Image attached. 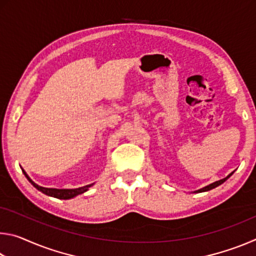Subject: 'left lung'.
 Here are the masks:
<instances>
[{"instance_id":"left-lung-1","label":"left lung","mask_w":256,"mask_h":256,"mask_svg":"<svg viewBox=\"0 0 256 256\" xmlns=\"http://www.w3.org/2000/svg\"><path fill=\"white\" fill-rule=\"evenodd\" d=\"M232 174H229L227 177H224V178H222V180H216V182H214V183H212V184H210V185H208V186H206V188H201V190H196V193H200V192H206V190H212V188H216V186H219V185H222L224 182H226L229 177H230L232 175Z\"/></svg>"}]
</instances>
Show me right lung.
Wrapping results in <instances>:
<instances>
[{"mask_svg": "<svg viewBox=\"0 0 256 256\" xmlns=\"http://www.w3.org/2000/svg\"><path fill=\"white\" fill-rule=\"evenodd\" d=\"M24 176L27 177V180L32 183L34 188H36L38 190H40L42 193L46 194V196H53L56 198H60V200H68V198H72L76 196H79V194L84 193L86 190H88L90 186H92L94 184H89V185H86V186H82V188H42V186L37 185L32 180V178L27 175V172H26L24 170Z\"/></svg>", "mask_w": 256, "mask_h": 256, "instance_id": "add662e5", "label": "right lung"}]
</instances>
